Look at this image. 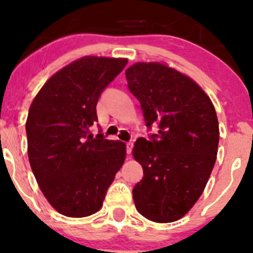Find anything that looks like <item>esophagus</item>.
Instances as JSON below:
<instances>
[{
	"label": "esophagus",
	"instance_id": "1",
	"mask_svg": "<svg viewBox=\"0 0 253 253\" xmlns=\"http://www.w3.org/2000/svg\"><path fill=\"white\" fill-rule=\"evenodd\" d=\"M132 147H133L132 142H127V143H126V153H127V155H130V154H131Z\"/></svg>",
	"mask_w": 253,
	"mask_h": 253
}]
</instances>
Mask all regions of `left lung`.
I'll list each match as a JSON object with an SVG mask.
<instances>
[{"instance_id":"1","label":"left lung","mask_w":253,"mask_h":253,"mask_svg":"<svg viewBox=\"0 0 253 253\" xmlns=\"http://www.w3.org/2000/svg\"><path fill=\"white\" fill-rule=\"evenodd\" d=\"M126 76L147 126H159L150 141L138 138L132 149L143 168V179L132 189L135 206L151 221H176L201 197L214 167V105L191 77L165 62H136Z\"/></svg>"}]
</instances>
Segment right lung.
<instances>
[{"label": "right lung", "mask_w": 253, "mask_h": 253, "mask_svg": "<svg viewBox=\"0 0 253 253\" xmlns=\"http://www.w3.org/2000/svg\"><path fill=\"white\" fill-rule=\"evenodd\" d=\"M126 58L86 55L44 83L26 122L28 159L41 192L62 215L84 218L98 212L126 145L87 135L97 122L100 93L126 67Z\"/></svg>", "instance_id": "obj_1"}]
</instances>
